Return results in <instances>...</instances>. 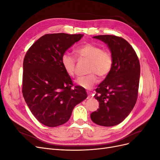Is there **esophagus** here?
Instances as JSON below:
<instances>
[{
  "label": "esophagus",
  "instance_id": "1",
  "mask_svg": "<svg viewBox=\"0 0 160 160\" xmlns=\"http://www.w3.org/2000/svg\"><path fill=\"white\" fill-rule=\"evenodd\" d=\"M88 99H91L92 98V97H93V95H92V94L91 93H89V92H88Z\"/></svg>",
  "mask_w": 160,
  "mask_h": 160
}]
</instances>
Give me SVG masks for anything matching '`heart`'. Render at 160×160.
Here are the masks:
<instances>
[{
    "label": "heart",
    "mask_w": 160,
    "mask_h": 160,
    "mask_svg": "<svg viewBox=\"0 0 160 160\" xmlns=\"http://www.w3.org/2000/svg\"><path fill=\"white\" fill-rule=\"evenodd\" d=\"M75 55L78 58H86L90 60L89 72L85 77H79L75 80L77 85L85 89H91L98 83L96 73L101 77H105L111 72L113 67V57L109 50L102 49L100 46L94 43L87 42L76 48ZM61 64L70 77L75 73V59L71 53L65 52L61 57Z\"/></svg>",
    "instance_id": "b5f03b06"
}]
</instances>
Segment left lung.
Listing matches in <instances>:
<instances>
[{"instance_id":"1","label":"left lung","mask_w":160,"mask_h":160,"mask_svg":"<svg viewBox=\"0 0 160 160\" xmlns=\"http://www.w3.org/2000/svg\"><path fill=\"white\" fill-rule=\"evenodd\" d=\"M93 38L108 45L113 62L111 72L95 90L94 97L99 108L91 114V119L101 126H114L128 117L136 103L139 61L133 47L123 38L114 35Z\"/></svg>"}]
</instances>
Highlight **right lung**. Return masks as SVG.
Returning <instances> with one entry per match:
<instances>
[{"label":"right lung","mask_w":160,"mask_h":160,"mask_svg":"<svg viewBox=\"0 0 160 160\" xmlns=\"http://www.w3.org/2000/svg\"><path fill=\"white\" fill-rule=\"evenodd\" d=\"M83 37L82 34H47L28 50L23 61L22 95L32 115L47 127L64 124L88 94L72 83L61 57Z\"/></svg>","instance_id":"obj_1"}]
</instances>
